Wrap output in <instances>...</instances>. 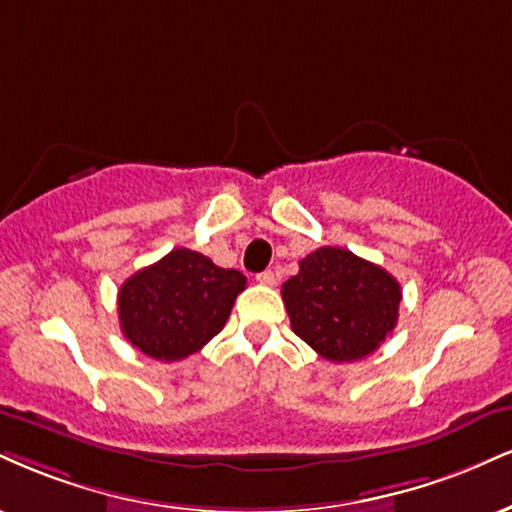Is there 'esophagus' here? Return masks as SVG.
Listing matches in <instances>:
<instances>
[{"label": "esophagus", "instance_id": "esophagus-1", "mask_svg": "<svg viewBox=\"0 0 512 512\" xmlns=\"http://www.w3.org/2000/svg\"><path fill=\"white\" fill-rule=\"evenodd\" d=\"M257 283H262V286H274L276 274L272 272V269H267V272H260V274H257Z\"/></svg>", "mask_w": 512, "mask_h": 512}]
</instances>
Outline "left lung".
<instances>
[{
  "instance_id": "1",
  "label": "left lung",
  "mask_w": 512,
  "mask_h": 512,
  "mask_svg": "<svg viewBox=\"0 0 512 512\" xmlns=\"http://www.w3.org/2000/svg\"><path fill=\"white\" fill-rule=\"evenodd\" d=\"M293 331L331 362L374 353L398 322L400 283L343 248H319L281 286Z\"/></svg>"
}]
</instances>
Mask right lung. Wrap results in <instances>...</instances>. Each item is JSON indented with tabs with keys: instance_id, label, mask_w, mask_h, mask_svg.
<instances>
[{
	"instance_id": "obj_1",
	"label": "right lung",
	"mask_w": 512,
	"mask_h": 512,
	"mask_svg": "<svg viewBox=\"0 0 512 512\" xmlns=\"http://www.w3.org/2000/svg\"><path fill=\"white\" fill-rule=\"evenodd\" d=\"M245 283L248 279L238 269H221L202 252L171 250L123 281V336L155 360H183L224 329Z\"/></svg>"
}]
</instances>
